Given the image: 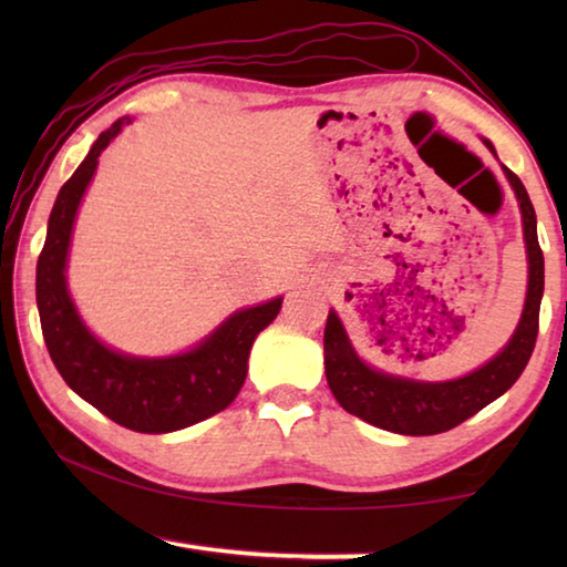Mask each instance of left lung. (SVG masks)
<instances>
[{
	"instance_id": "8db88e82",
	"label": "left lung",
	"mask_w": 567,
	"mask_h": 567,
	"mask_svg": "<svg viewBox=\"0 0 567 567\" xmlns=\"http://www.w3.org/2000/svg\"><path fill=\"white\" fill-rule=\"evenodd\" d=\"M491 152L493 145L485 140ZM507 182L515 189L523 213V235L527 249V295L523 318L517 322L511 342L483 368L465 378L447 382H420L410 378L385 375L360 360L344 332L340 318L328 315L324 324V375L334 400L370 425L390 430L398 435H437L453 430L460 422L491 405L503 392L515 385L530 360L540 320V300L545 287V260L537 243V219L530 197L520 177L503 167Z\"/></svg>"
}]
</instances>
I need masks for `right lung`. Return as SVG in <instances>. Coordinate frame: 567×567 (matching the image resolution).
I'll use <instances>...</instances> for the list:
<instances>
[{
  "label": "right lung",
  "instance_id": "right-lung-1",
  "mask_svg": "<svg viewBox=\"0 0 567 567\" xmlns=\"http://www.w3.org/2000/svg\"><path fill=\"white\" fill-rule=\"evenodd\" d=\"M130 122L122 117L104 130L56 195L37 260V307L47 350L66 385L117 425L159 435L213 417L237 398L245 385L249 348L277 318L282 297L229 315L197 348L172 358L114 352L84 328L64 277L72 227L100 155Z\"/></svg>",
  "mask_w": 567,
  "mask_h": 567
}]
</instances>
